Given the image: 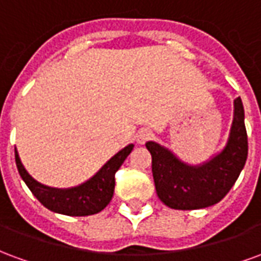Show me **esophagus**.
<instances>
[{"mask_svg": "<svg viewBox=\"0 0 261 261\" xmlns=\"http://www.w3.org/2000/svg\"><path fill=\"white\" fill-rule=\"evenodd\" d=\"M152 138V133L149 130H147V128H142V130H140L138 133H137L136 136V140L138 144H145L147 141H149Z\"/></svg>", "mask_w": 261, "mask_h": 261, "instance_id": "obj_1", "label": "esophagus"}]
</instances>
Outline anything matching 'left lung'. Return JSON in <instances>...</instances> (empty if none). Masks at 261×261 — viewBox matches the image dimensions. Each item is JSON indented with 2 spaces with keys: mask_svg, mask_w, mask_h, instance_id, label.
I'll return each instance as SVG.
<instances>
[{
  "mask_svg": "<svg viewBox=\"0 0 261 261\" xmlns=\"http://www.w3.org/2000/svg\"><path fill=\"white\" fill-rule=\"evenodd\" d=\"M152 156V176L159 200L173 210H198L224 198L241 175L247 158L245 110L241 97L233 102V121L225 148L198 166L181 162L153 141L145 144Z\"/></svg>",
  "mask_w": 261,
  "mask_h": 261,
  "instance_id": "left-lung-1",
  "label": "left lung"
}]
</instances>
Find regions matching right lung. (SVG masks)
I'll use <instances>...</instances> for the list:
<instances>
[{
	"instance_id": "add662e5",
	"label": "right lung",
	"mask_w": 261,
	"mask_h": 261,
	"mask_svg": "<svg viewBox=\"0 0 261 261\" xmlns=\"http://www.w3.org/2000/svg\"><path fill=\"white\" fill-rule=\"evenodd\" d=\"M134 145L130 144L114 155L113 158L103 165L102 169L89 180L71 189H53L44 186L32 177L20 162L18 151L15 149V162L26 186L31 189L43 205L50 211L71 217H85L102 211L108 205L114 193V175L130 155Z\"/></svg>"
}]
</instances>
